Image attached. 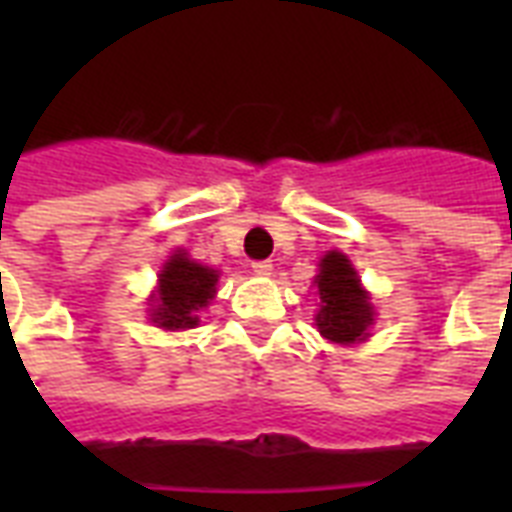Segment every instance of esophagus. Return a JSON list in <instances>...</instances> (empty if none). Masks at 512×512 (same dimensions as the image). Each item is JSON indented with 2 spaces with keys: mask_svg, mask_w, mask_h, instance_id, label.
Here are the masks:
<instances>
[{
  "mask_svg": "<svg viewBox=\"0 0 512 512\" xmlns=\"http://www.w3.org/2000/svg\"><path fill=\"white\" fill-rule=\"evenodd\" d=\"M252 271H255L257 276H271L273 263L271 260H255V263H252Z\"/></svg>",
  "mask_w": 512,
  "mask_h": 512,
  "instance_id": "1",
  "label": "esophagus"
}]
</instances>
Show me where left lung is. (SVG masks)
<instances>
[{
	"label": "left lung",
	"instance_id": "1",
	"mask_svg": "<svg viewBox=\"0 0 512 512\" xmlns=\"http://www.w3.org/2000/svg\"><path fill=\"white\" fill-rule=\"evenodd\" d=\"M321 295V311L316 313V327L332 342H356L364 337L372 324V305L366 292L358 287L356 271L348 257L329 252L321 260V273L316 276Z\"/></svg>",
	"mask_w": 512,
	"mask_h": 512
}]
</instances>
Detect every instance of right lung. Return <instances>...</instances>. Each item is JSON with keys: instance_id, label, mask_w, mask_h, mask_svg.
I'll list each match as a JSON object with an SVG mask.
<instances>
[{"instance_id": "right-lung-1", "label": "right lung", "mask_w": 512, "mask_h": 512, "mask_svg": "<svg viewBox=\"0 0 512 512\" xmlns=\"http://www.w3.org/2000/svg\"><path fill=\"white\" fill-rule=\"evenodd\" d=\"M217 273L193 263L185 255H175L159 276L154 321L164 329L196 327V313L215 295Z\"/></svg>"}]
</instances>
